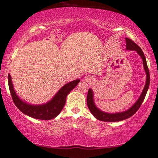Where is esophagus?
I'll return each instance as SVG.
<instances>
[{
  "instance_id": "1",
  "label": "esophagus",
  "mask_w": 158,
  "mask_h": 158,
  "mask_svg": "<svg viewBox=\"0 0 158 158\" xmlns=\"http://www.w3.org/2000/svg\"><path fill=\"white\" fill-rule=\"evenodd\" d=\"M85 79L87 81H91V79H92V77H90V76H87V77H85Z\"/></svg>"
}]
</instances>
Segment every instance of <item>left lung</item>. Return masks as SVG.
Returning a JSON list of instances; mask_svg holds the SVG:
<instances>
[{
  "instance_id": "1",
  "label": "left lung",
  "mask_w": 158,
  "mask_h": 158,
  "mask_svg": "<svg viewBox=\"0 0 158 158\" xmlns=\"http://www.w3.org/2000/svg\"><path fill=\"white\" fill-rule=\"evenodd\" d=\"M125 41H126V49L127 50H133L136 51L137 53L141 56L143 60V69L145 70L146 75H147V79H146V84L144 86L142 93H141L140 97L137 100V101L133 104L132 106L127 109V111H122V112L118 113H106L104 111L100 110L95 106V103H94L93 99V92L91 89H89L88 93H87V106H88L90 112L93 114V115L95 118L101 121L104 122H119L126 119L129 117H132L136 111L139 110L140 108L141 103H142L143 99L146 96V94L148 90L149 82H150V76H149V69L147 67V60H146V57L143 54V51L141 50L140 47L138 46L135 42H133L131 39H128V38H125Z\"/></svg>"
}]
</instances>
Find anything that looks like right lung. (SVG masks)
Masks as SVG:
<instances>
[{"label":"right lung","mask_w":158,"mask_h":158,"mask_svg":"<svg viewBox=\"0 0 158 158\" xmlns=\"http://www.w3.org/2000/svg\"><path fill=\"white\" fill-rule=\"evenodd\" d=\"M8 81L14 103L22 112L33 118L49 120L55 118L60 113L65 106L68 94L78 85L80 79H76L65 84L52 98V99L42 105H32L22 101L17 96L14 89L12 80L9 73L8 75Z\"/></svg>","instance_id":"obj_1"}]
</instances>
